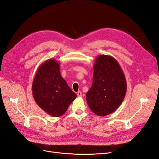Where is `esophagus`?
Here are the masks:
<instances>
[{"label": "esophagus", "instance_id": "esophagus-1", "mask_svg": "<svg viewBox=\"0 0 159 159\" xmlns=\"http://www.w3.org/2000/svg\"><path fill=\"white\" fill-rule=\"evenodd\" d=\"M77 95H78V97H81V96H82V93H81V91H78V93H77Z\"/></svg>", "mask_w": 159, "mask_h": 159}]
</instances>
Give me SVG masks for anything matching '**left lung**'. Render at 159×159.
I'll return each mask as SVG.
<instances>
[{"mask_svg": "<svg viewBox=\"0 0 159 159\" xmlns=\"http://www.w3.org/2000/svg\"><path fill=\"white\" fill-rule=\"evenodd\" d=\"M127 81L119 62L113 57L99 55L93 64V84L86 93L89 108L99 116L113 113L125 97Z\"/></svg>", "mask_w": 159, "mask_h": 159, "instance_id": "8db88e82", "label": "left lung"}]
</instances>
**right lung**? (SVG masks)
Wrapping results in <instances>:
<instances>
[{
    "mask_svg": "<svg viewBox=\"0 0 159 159\" xmlns=\"http://www.w3.org/2000/svg\"><path fill=\"white\" fill-rule=\"evenodd\" d=\"M32 91L38 106L53 117L64 115L77 97L61 77L60 64L55 59L46 60L39 66Z\"/></svg>",
    "mask_w": 159,
    "mask_h": 159,
    "instance_id": "1",
    "label": "right lung"
}]
</instances>
